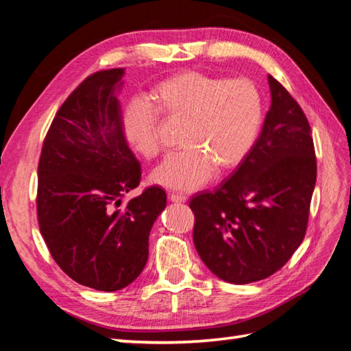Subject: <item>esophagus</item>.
I'll return each mask as SVG.
<instances>
[{"label":"esophagus","instance_id":"esophagus-1","mask_svg":"<svg viewBox=\"0 0 351 351\" xmlns=\"http://www.w3.org/2000/svg\"><path fill=\"white\" fill-rule=\"evenodd\" d=\"M169 199L173 202H186L188 201V197L183 195V193H171Z\"/></svg>","mask_w":351,"mask_h":351}]
</instances>
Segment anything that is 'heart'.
I'll list each match as a JSON object with an SVG mask.
<instances>
[{"label":"heart","mask_w":351,"mask_h":351,"mask_svg":"<svg viewBox=\"0 0 351 351\" xmlns=\"http://www.w3.org/2000/svg\"><path fill=\"white\" fill-rule=\"evenodd\" d=\"M147 101L135 100L123 115V132L132 150L153 159L162 149L158 115L184 121L182 150L153 171L152 180L176 191H195L212 178L215 168L237 167L254 147L263 121L256 85L240 77L183 72L162 81Z\"/></svg>","instance_id":"heart-1"}]
</instances>
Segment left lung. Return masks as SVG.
Returning <instances> with one entry per match:
<instances>
[{"instance_id": "1", "label": "left lung", "mask_w": 351, "mask_h": 351, "mask_svg": "<svg viewBox=\"0 0 351 351\" xmlns=\"http://www.w3.org/2000/svg\"><path fill=\"white\" fill-rule=\"evenodd\" d=\"M261 134L215 192L192 197L193 243L212 274L230 284L261 281L305 237L317 178L311 128L299 104L270 75Z\"/></svg>"}]
</instances>
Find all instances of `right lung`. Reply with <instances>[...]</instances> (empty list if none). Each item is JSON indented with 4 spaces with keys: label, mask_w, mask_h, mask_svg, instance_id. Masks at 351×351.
Returning a JSON list of instances; mask_svg holds the SVG:
<instances>
[{
    "label": "right lung",
    "mask_w": 351,
    "mask_h": 351,
    "mask_svg": "<svg viewBox=\"0 0 351 351\" xmlns=\"http://www.w3.org/2000/svg\"><path fill=\"white\" fill-rule=\"evenodd\" d=\"M123 69L88 76L61 105L38 162L37 216L52 258L77 284L117 291L149 260L153 223L167 193L135 189L141 167L123 132Z\"/></svg>",
    "instance_id": "add662e5"
}]
</instances>
